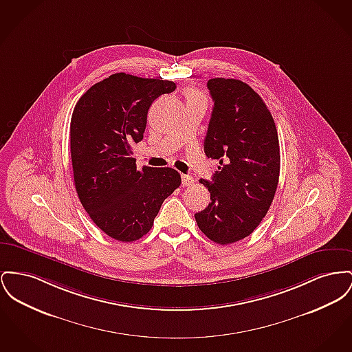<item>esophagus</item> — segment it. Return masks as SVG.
<instances>
[{"label": "esophagus", "instance_id": "34e87169", "mask_svg": "<svg viewBox=\"0 0 352 352\" xmlns=\"http://www.w3.org/2000/svg\"><path fill=\"white\" fill-rule=\"evenodd\" d=\"M194 185V178L191 175H182V186H191Z\"/></svg>", "mask_w": 352, "mask_h": 352}]
</instances>
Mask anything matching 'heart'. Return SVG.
Here are the masks:
<instances>
[{"label":"heart","instance_id":"1","mask_svg":"<svg viewBox=\"0 0 352 352\" xmlns=\"http://www.w3.org/2000/svg\"><path fill=\"white\" fill-rule=\"evenodd\" d=\"M187 98H192V97H199V96H202L199 91H197V90H188L186 93Z\"/></svg>","mask_w":352,"mask_h":352}]
</instances>
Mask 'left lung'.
Segmentation results:
<instances>
[{"label": "left lung", "mask_w": 352, "mask_h": 352, "mask_svg": "<svg viewBox=\"0 0 352 352\" xmlns=\"http://www.w3.org/2000/svg\"><path fill=\"white\" fill-rule=\"evenodd\" d=\"M207 87L214 107L204 147L221 166L210 182L199 181L211 202L195 221L208 239L230 245L248 236L269 211L279 181V140L267 106L248 83L212 78Z\"/></svg>", "instance_id": "8db88e82"}]
</instances>
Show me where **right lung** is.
Here are the masks:
<instances>
[{
  "label": "right lung",
  "instance_id": "add662e5",
  "mask_svg": "<svg viewBox=\"0 0 352 352\" xmlns=\"http://www.w3.org/2000/svg\"><path fill=\"white\" fill-rule=\"evenodd\" d=\"M175 87L173 81L116 73L93 85L73 110L70 153L78 198L91 221L117 241L146 235L181 185L177 170H138L131 157V145L144 140L150 106Z\"/></svg>",
  "mask_w": 352,
  "mask_h": 352
}]
</instances>
